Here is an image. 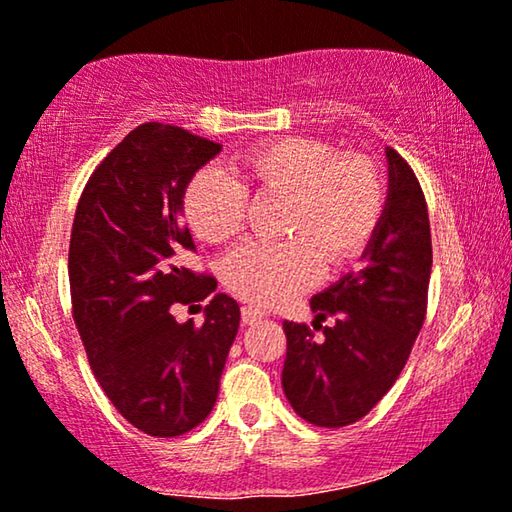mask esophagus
Listing matches in <instances>:
<instances>
[{
    "label": "esophagus",
    "mask_w": 512,
    "mask_h": 512,
    "mask_svg": "<svg viewBox=\"0 0 512 512\" xmlns=\"http://www.w3.org/2000/svg\"><path fill=\"white\" fill-rule=\"evenodd\" d=\"M263 317H265V312L258 310L256 305H244V307H242V324H244V326L256 324V321H261Z\"/></svg>",
    "instance_id": "1"
}]
</instances>
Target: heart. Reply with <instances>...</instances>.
<instances>
[{"mask_svg":"<svg viewBox=\"0 0 512 512\" xmlns=\"http://www.w3.org/2000/svg\"><path fill=\"white\" fill-rule=\"evenodd\" d=\"M202 167L184 195L188 226L200 240L223 244L240 233L249 191L284 195L282 240H249L223 261L237 296L277 303L340 268L373 240L384 214V179L363 156H340L333 144L284 137L254 146L230 167Z\"/></svg>","mask_w":512,"mask_h":512,"instance_id":"heart-1","label":"heart"}]
</instances>
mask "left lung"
<instances>
[{"mask_svg":"<svg viewBox=\"0 0 512 512\" xmlns=\"http://www.w3.org/2000/svg\"><path fill=\"white\" fill-rule=\"evenodd\" d=\"M389 188L363 268L312 296L318 330L284 321L282 387L305 422L338 429L366 417L394 387L422 331L431 279V226L412 167L387 149Z\"/></svg>","mask_w":512,"mask_h":512,"instance_id":"left-lung-1","label":"left lung"}]
</instances>
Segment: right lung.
Segmentation results:
<instances>
[{
	"label": "right lung",
	"mask_w": 512,
	"mask_h": 512,
	"mask_svg": "<svg viewBox=\"0 0 512 512\" xmlns=\"http://www.w3.org/2000/svg\"><path fill=\"white\" fill-rule=\"evenodd\" d=\"M221 144L177 125L144 123L90 174L69 240V289L90 368L114 408L156 438L191 431L212 412L240 305L214 293L205 324L172 305L205 300L216 279L188 270L186 186Z\"/></svg>",
	"instance_id": "add662e5"
}]
</instances>
